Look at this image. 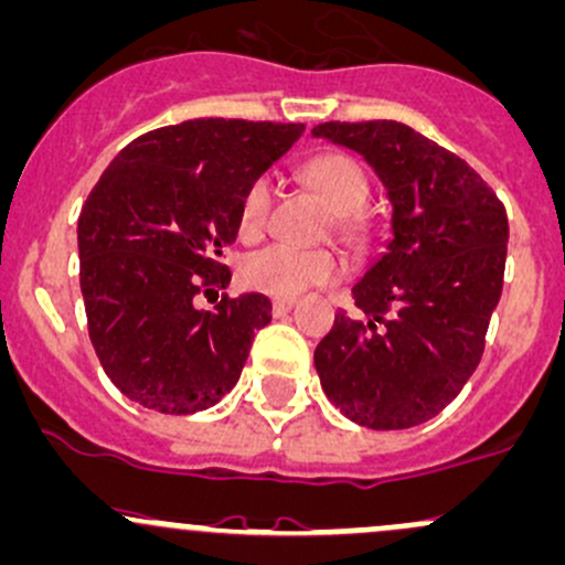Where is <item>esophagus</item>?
<instances>
[{
	"instance_id": "esophagus-1",
	"label": "esophagus",
	"mask_w": 565,
	"mask_h": 565,
	"mask_svg": "<svg viewBox=\"0 0 565 565\" xmlns=\"http://www.w3.org/2000/svg\"><path fill=\"white\" fill-rule=\"evenodd\" d=\"M295 300H273V317H284L287 311H292Z\"/></svg>"
}]
</instances>
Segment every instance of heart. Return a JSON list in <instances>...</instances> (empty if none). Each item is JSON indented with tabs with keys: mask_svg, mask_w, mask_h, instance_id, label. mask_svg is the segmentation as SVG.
<instances>
[{
	"mask_svg": "<svg viewBox=\"0 0 565 565\" xmlns=\"http://www.w3.org/2000/svg\"><path fill=\"white\" fill-rule=\"evenodd\" d=\"M306 181L324 205L335 213V230L347 243H358L362 227L358 222V211L365 205L371 183H367L365 170L349 153H322L311 159L306 168ZM273 183L263 175L248 183L243 192L241 207H237V233L243 241H254L265 233L267 216H270ZM241 284L252 292L267 295V298L292 300L308 292L311 287H324V284L338 281L341 276V263L330 252H300V248L273 246L259 248L248 254L241 263Z\"/></svg>",
	"mask_w": 565,
	"mask_h": 565,
	"instance_id": "b5f03b06",
	"label": "heart"
}]
</instances>
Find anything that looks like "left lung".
Returning a JSON list of instances; mask_svg holds the SVG:
<instances>
[{
  "label": "left lung",
  "instance_id": "8db88e82",
  "mask_svg": "<svg viewBox=\"0 0 565 565\" xmlns=\"http://www.w3.org/2000/svg\"><path fill=\"white\" fill-rule=\"evenodd\" d=\"M313 138L352 148L387 189L384 254L352 287L360 317L338 313L313 352L343 417L403 430L436 417L477 371L501 300L509 222L460 157L397 121H328Z\"/></svg>",
  "mask_w": 565,
  "mask_h": 565
}]
</instances>
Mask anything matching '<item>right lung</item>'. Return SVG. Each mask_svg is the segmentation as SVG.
<instances>
[{"label": "right lung", "mask_w": 565, "mask_h": 565, "mask_svg": "<svg viewBox=\"0 0 565 565\" xmlns=\"http://www.w3.org/2000/svg\"><path fill=\"white\" fill-rule=\"evenodd\" d=\"M302 129L194 118L140 135L105 168L78 218L81 292L94 352L129 401L194 414L235 387L270 300L246 292L205 311L194 295L230 284L222 252L243 192Z\"/></svg>", "instance_id": "add662e5"}]
</instances>
